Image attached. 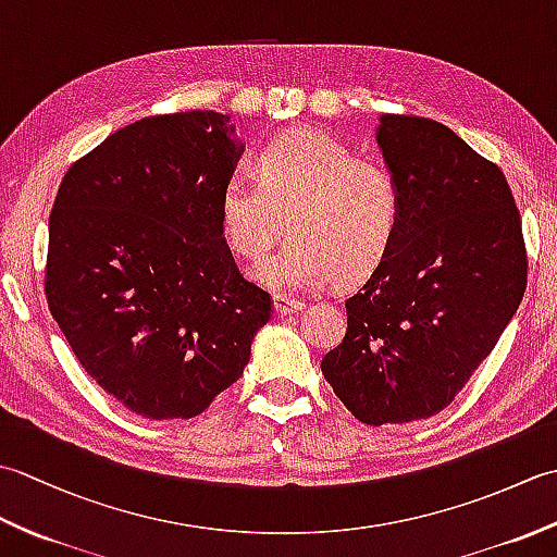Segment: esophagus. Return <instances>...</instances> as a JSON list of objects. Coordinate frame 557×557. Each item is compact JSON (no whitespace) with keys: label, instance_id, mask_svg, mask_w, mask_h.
I'll use <instances>...</instances> for the list:
<instances>
[{"label":"esophagus","instance_id":"esophagus-1","mask_svg":"<svg viewBox=\"0 0 557 557\" xmlns=\"http://www.w3.org/2000/svg\"><path fill=\"white\" fill-rule=\"evenodd\" d=\"M272 306H275L277 315H292V313H299L306 304L297 301V299H289V297H275L272 299Z\"/></svg>","mask_w":557,"mask_h":557}]
</instances>
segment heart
Here are the masks:
<instances>
[{"instance_id":"1","label":"heart","mask_w":557,"mask_h":557,"mask_svg":"<svg viewBox=\"0 0 557 557\" xmlns=\"http://www.w3.org/2000/svg\"><path fill=\"white\" fill-rule=\"evenodd\" d=\"M258 182L232 176L220 191V230L232 251L260 260L287 230L294 239L253 277L280 294L359 280L383 263L399 227V188L381 162L357 158L323 132L272 138Z\"/></svg>"}]
</instances>
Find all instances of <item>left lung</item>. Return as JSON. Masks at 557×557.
<instances>
[{"label":"left lung","instance_id":"8db88e82","mask_svg":"<svg viewBox=\"0 0 557 557\" xmlns=\"http://www.w3.org/2000/svg\"><path fill=\"white\" fill-rule=\"evenodd\" d=\"M377 148L399 188L385 260L347 299V335L321 363L369 425L441 413L498 345L527 289L510 186L453 128L381 114Z\"/></svg>","mask_w":557,"mask_h":557}]
</instances>
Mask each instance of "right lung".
Masks as SVG:
<instances>
[{"mask_svg":"<svg viewBox=\"0 0 557 557\" xmlns=\"http://www.w3.org/2000/svg\"><path fill=\"white\" fill-rule=\"evenodd\" d=\"M244 144L230 114L146 116L64 174L45 294L86 373L146 419H194L236 383L270 321L220 230Z\"/></svg>","mask_w":557,"mask_h":557,"instance_id":"1","label":"right lung"}]
</instances>
